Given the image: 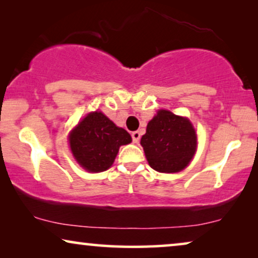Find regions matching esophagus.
I'll list each match as a JSON object with an SVG mask.
<instances>
[{
  "label": "esophagus",
  "instance_id": "1",
  "mask_svg": "<svg viewBox=\"0 0 258 258\" xmlns=\"http://www.w3.org/2000/svg\"><path fill=\"white\" fill-rule=\"evenodd\" d=\"M132 137H133V142L134 143H139L140 137H141V134H140L139 132H133L132 133Z\"/></svg>",
  "mask_w": 258,
  "mask_h": 258
}]
</instances>
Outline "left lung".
Here are the masks:
<instances>
[{"mask_svg": "<svg viewBox=\"0 0 258 258\" xmlns=\"http://www.w3.org/2000/svg\"><path fill=\"white\" fill-rule=\"evenodd\" d=\"M147 161L160 173H178L192 161L197 134L188 118L159 110L141 139Z\"/></svg>", "mask_w": 258, "mask_h": 258, "instance_id": "obj_1", "label": "left lung"}]
</instances>
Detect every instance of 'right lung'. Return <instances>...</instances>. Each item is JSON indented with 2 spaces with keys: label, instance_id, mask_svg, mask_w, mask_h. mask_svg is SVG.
I'll list each match as a JSON object with an SVG mask.
<instances>
[{
  "label": "right lung",
  "instance_id": "add662e5",
  "mask_svg": "<svg viewBox=\"0 0 258 258\" xmlns=\"http://www.w3.org/2000/svg\"><path fill=\"white\" fill-rule=\"evenodd\" d=\"M76 161L88 172H104L112 166L119 147L132 142L130 134L100 111L90 112L69 135Z\"/></svg>",
  "mask_w": 258,
  "mask_h": 258
}]
</instances>
